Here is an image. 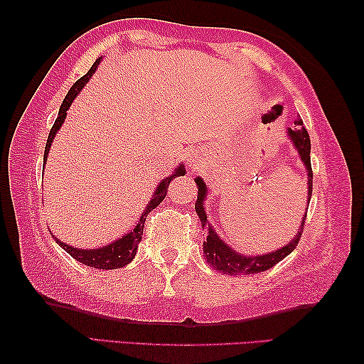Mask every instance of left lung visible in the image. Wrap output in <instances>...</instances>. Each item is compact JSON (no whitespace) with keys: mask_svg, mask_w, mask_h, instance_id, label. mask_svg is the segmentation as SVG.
Returning a JSON list of instances; mask_svg holds the SVG:
<instances>
[{"mask_svg":"<svg viewBox=\"0 0 364 364\" xmlns=\"http://www.w3.org/2000/svg\"><path fill=\"white\" fill-rule=\"evenodd\" d=\"M296 126H303L301 121L295 122ZM289 136L294 141V145L296 148V151L300 153V158L303 163L306 166L308 171V205L309 200H311V192H313V169H311V158H309V153H311V141H309V135L306 132L305 127H300L296 130L289 129ZM196 187H198V198H196L195 203V211L198 214L201 225L206 228L208 225V235L206 240L203 242V255L206 258V263H210L214 269L224 274H229V276H248V274H256L261 271H267L269 267L276 266L279 261H282L285 256L290 255L294 252L295 247L299 245L300 237L303 234V228H305V218H303V223L300 225L296 235L291 238L290 243L282 247L281 250H276V252L267 253V255H261V256H243L240 253H237L235 250H232L230 247L225 245V243L216 235V232L213 230V228L208 224L206 219V213L203 208V201L206 198L208 188L206 183L201 181V178H195Z\"/></svg>","mask_w":364,"mask_h":364,"instance_id":"left-lung-1","label":"left lung"}]
</instances>
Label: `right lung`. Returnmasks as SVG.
<instances>
[{
    "label": "right lung",
    "mask_w": 364,
    "mask_h": 364,
    "mask_svg": "<svg viewBox=\"0 0 364 364\" xmlns=\"http://www.w3.org/2000/svg\"><path fill=\"white\" fill-rule=\"evenodd\" d=\"M101 59H97L95 61V64L90 68V70L88 73L80 77L79 80H77L73 88H70L69 93L65 95V98L63 101L61 105V109H59L58 112V117L55 124H53V127L50 130V135H48V140H46V146H45V156H43V164H46V158H48V151H50V146H51V141L53 139H55L56 132L59 130V127L63 126L64 119H65V114H68V109L70 103H73L74 98L79 95V92L82 90V87L85 85V83L88 82V79H90L92 74L95 73V69L98 68ZM186 174V169H183V166L181 164L178 168L174 171V174H171L164 178L163 182L159 183V186L156 187V192H154L153 198L150 200V203H148L145 213L141 214L140 221L139 224L135 225L132 232H129L127 235H124L122 238H117L116 242L109 243V245L106 247H101V248H97V250H80V248H74V247H69L65 245V243L56 240L59 245H61L65 252H68L70 256H73L74 259L80 261L82 264L85 266H92V267H97V269H117V267H122L129 264L130 261L134 259V256L136 255V248H139V243L141 240V235H143V225H145V219L148 216V213H150L151 210H154L161 201L164 200L166 193H168V187L169 183L174 181L176 177L178 176H183Z\"/></svg>",
    "instance_id": "add662e5"
}]
</instances>
